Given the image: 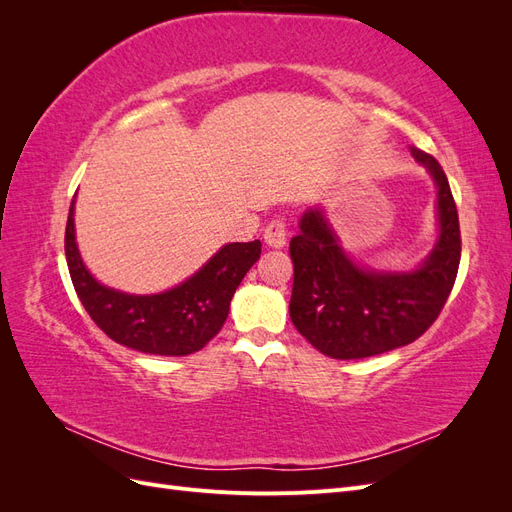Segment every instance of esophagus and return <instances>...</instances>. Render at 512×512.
<instances>
[{"label":"esophagus","mask_w":512,"mask_h":512,"mask_svg":"<svg viewBox=\"0 0 512 512\" xmlns=\"http://www.w3.org/2000/svg\"><path fill=\"white\" fill-rule=\"evenodd\" d=\"M265 241L271 247H284V243H286V222H284V218H273L267 224Z\"/></svg>","instance_id":"1"}]
</instances>
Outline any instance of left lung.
Instances as JSON below:
<instances>
[{"label": "left lung", "instance_id": "1", "mask_svg": "<svg viewBox=\"0 0 512 512\" xmlns=\"http://www.w3.org/2000/svg\"><path fill=\"white\" fill-rule=\"evenodd\" d=\"M438 188L440 235L427 260L408 273L363 269L342 250L322 209H307L290 239L294 282L290 320L331 359H365L421 337L455 286L461 258L459 215L438 160L412 147Z\"/></svg>", "mask_w": 512, "mask_h": 512}]
</instances>
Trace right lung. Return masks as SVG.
Listing matches in <instances>:
<instances>
[{
  "label": "right lung",
  "instance_id": "1",
  "mask_svg": "<svg viewBox=\"0 0 512 512\" xmlns=\"http://www.w3.org/2000/svg\"><path fill=\"white\" fill-rule=\"evenodd\" d=\"M260 241L228 243L190 280L160 294H126L94 280L74 237V198L66 224V260L76 294L113 342L160 356L205 348L228 318L232 294L260 258Z\"/></svg>",
  "mask_w": 512,
  "mask_h": 512
}]
</instances>
